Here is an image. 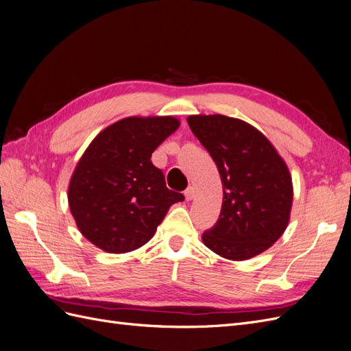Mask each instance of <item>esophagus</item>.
I'll list each match as a JSON object with an SVG mask.
<instances>
[{"mask_svg":"<svg viewBox=\"0 0 351 351\" xmlns=\"http://www.w3.org/2000/svg\"><path fill=\"white\" fill-rule=\"evenodd\" d=\"M184 196L187 200H192L195 197V187L193 186H189L186 190H184Z\"/></svg>","mask_w":351,"mask_h":351,"instance_id":"esophagus-1","label":"esophagus"}]
</instances>
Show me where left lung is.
Masks as SVG:
<instances>
[{
    "mask_svg": "<svg viewBox=\"0 0 351 351\" xmlns=\"http://www.w3.org/2000/svg\"><path fill=\"white\" fill-rule=\"evenodd\" d=\"M190 130L214 159L222 182L215 226L202 234L212 252L231 261L271 247L290 219L293 186L282 158L261 132L226 115H192Z\"/></svg>",
    "mask_w": 351,
    "mask_h": 351,
    "instance_id": "8db88e82",
    "label": "left lung"
}]
</instances>
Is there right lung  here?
I'll list each match as a JSON object with an SVG mask.
<instances>
[{"label":"right lung","mask_w":351,"mask_h":351,"mask_svg":"<svg viewBox=\"0 0 351 351\" xmlns=\"http://www.w3.org/2000/svg\"><path fill=\"white\" fill-rule=\"evenodd\" d=\"M173 117H129L101 132L74 169L69 205L95 246L124 253L155 234L169 206L184 200L165 186L151 156L178 129Z\"/></svg>","instance_id":"right-lung-1"}]
</instances>
